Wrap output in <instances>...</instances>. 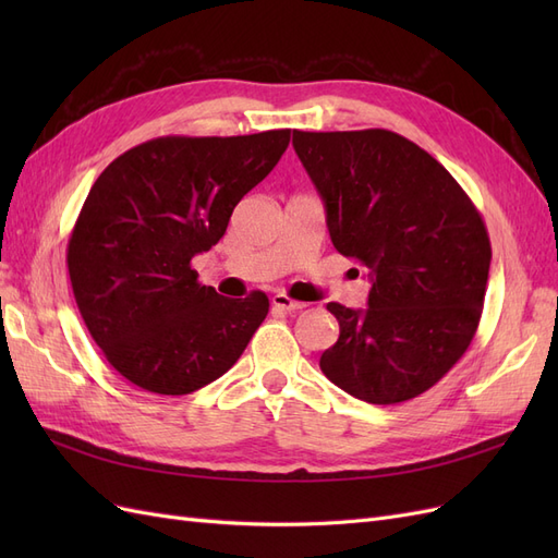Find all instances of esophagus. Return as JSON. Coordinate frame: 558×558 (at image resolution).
<instances>
[{
    "label": "esophagus",
    "instance_id": "esophagus-1",
    "mask_svg": "<svg viewBox=\"0 0 558 558\" xmlns=\"http://www.w3.org/2000/svg\"><path fill=\"white\" fill-rule=\"evenodd\" d=\"M272 305L279 307V310H286V312H300L302 307H307L305 302L293 300V298H289L286 293H275L272 295Z\"/></svg>",
    "mask_w": 558,
    "mask_h": 558
}]
</instances>
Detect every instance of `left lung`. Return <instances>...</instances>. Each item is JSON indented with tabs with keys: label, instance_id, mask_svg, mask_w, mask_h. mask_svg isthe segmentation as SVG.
I'll return each mask as SVG.
<instances>
[{
	"label": "left lung",
	"instance_id": "obj_1",
	"mask_svg": "<svg viewBox=\"0 0 558 558\" xmlns=\"http://www.w3.org/2000/svg\"><path fill=\"white\" fill-rule=\"evenodd\" d=\"M293 148L324 199L332 246L373 279L367 310L328 302L340 337L318 365L359 400H412L477 332L492 265L482 214L440 162L391 130H293Z\"/></svg>",
	"mask_w": 558,
	"mask_h": 558
}]
</instances>
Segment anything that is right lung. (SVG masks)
Segmentation results:
<instances>
[{
    "mask_svg": "<svg viewBox=\"0 0 558 558\" xmlns=\"http://www.w3.org/2000/svg\"><path fill=\"white\" fill-rule=\"evenodd\" d=\"M291 130L158 137L97 177L66 244L72 291L95 344L134 386L185 396L238 363L269 312L263 291L223 298L193 256L283 156Z\"/></svg>",
    "mask_w": 558,
    "mask_h": 558,
    "instance_id": "1",
    "label": "right lung"
}]
</instances>
